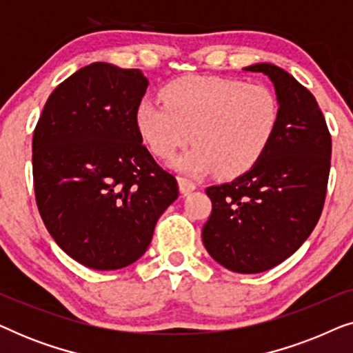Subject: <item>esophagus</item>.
<instances>
[{"label": "esophagus", "instance_id": "esophagus-1", "mask_svg": "<svg viewBox=\"0 0 353 353\" xmlns=\"http://www.w3.org/2000/svg\"><path fill=\"white\" fill-rule=\"evenodd\" d=\"M178 186H180L181 194H190V192L196 190V183L190 180V178H185V176L178 178Z\"/></svg>", "mask_w": 353, "mask_h": 353}]
</instances>
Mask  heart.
<instances>
[{"mask_svg":"<svg viewBox=\"0 0 353 353\" xmlns=\"http://www.w3.org/2000/svg\"><path fill=\"white\" fill-rule=\"evenodd\" d=\"M162 101L144 98L134 122L152 154L167 159L190 141L172 167L191 176L215 172L234 178L260 162L281 120V104L263 83L219 77H186L162 90Z\"/></svg>","mask_w":353,"mask_h":353,"instance_id":"b5f03b06","label":"heart"}]
</instances>
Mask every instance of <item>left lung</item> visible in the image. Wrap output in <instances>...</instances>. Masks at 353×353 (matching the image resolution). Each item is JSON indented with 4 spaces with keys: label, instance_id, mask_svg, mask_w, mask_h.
<instances>
[{
    "label": "left lung",
    "instance_id": "1",
    "mask_svg": "<svg viewBox=\"0 0 353 353\" xmlns=\"http://www.w3.org/2000/svg\"><path fill=\"white\" fill-rule=\"evenodd\" d=\"M281 120L272 144L249 172L205 190L212 214L202 228L210 257L234 273H262L296 252L312 234L326 197L331 134L310 91L281 67L260 62Z\"/></svg>",
    "mask_w": 353,
    "mask_h": 353
}]
</instances>
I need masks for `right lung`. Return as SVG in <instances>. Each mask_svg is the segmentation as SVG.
<instances>
[{"mask_svg": "<svg viewBox=\"0 0 353 353\" xmlns=\"http://www.w3.org/2000/svg\"><path fill=\"white\" fill-rule=\"evenodd\" d=\"M149 81L108 62L77 70L48 98L33 133L37 205L56 244L93 270L128 267L178 197L175 176L134 122Z\"/></svg>", "mask_w": 353, "mask_h": 353, "instance_id": "right-lung-1", "label": "right lung"}]
</instances>
